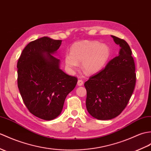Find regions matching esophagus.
<instances>
[{
	"label": "esophagus",
	"instance_id": "obj_1",
	"mask_svg": "<svg viewBox=\"0 0 151 151\" xmlns=\"http://www.w3.org/2000/svg\"><path fill=\"white\" fill-rule=\"evenodd\" d=\"M83 82L82 80H78V82H77V85H78V86H81L83 85Z\"/></svg>",
	"mask_w": 151,
	"mask_h": 151
}]
</instances>
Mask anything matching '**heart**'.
<instances>
[{
    "label": "heart",
    "mask_w": 151,
    "mask_h": 151,
    "mask_svg": "<svg viewBox=\"0 0 151 151\" xmlns=\"http://www.w3.org/2000/svg\"><path fill=\"white\" fill-rule=\"evenodd\" d=\"M112 51L109 45L99 41L82 40L73 44L71 52L65 55V65L71 70L78 68L82 62V68L87 75L99 73L109 60Z\"/></svg>",
    "instance_id": "b5f03b06"
}]
</instances>
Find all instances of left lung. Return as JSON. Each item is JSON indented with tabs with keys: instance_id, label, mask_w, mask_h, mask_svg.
Wrapping results in <instances>:
<instances>
[{
	"instance_id": "8db88e82",
	"label": "left lung",
	"mask_w": 151,
	"mask_h": 151,
	"mask_svg": "<svg viewBox=\"0 0 151 151\" xmlns=\"http://www.w3.org/2000/svg\"><path fill=\"white\" fill-rule=\"evenodd\" d=\"M112 37L120 47L118 56L84 83L87 110L93 118L100 120H111L123 111L136 83L135 64L130 47L124 40Z\"/></svg>"
}]
</instances>
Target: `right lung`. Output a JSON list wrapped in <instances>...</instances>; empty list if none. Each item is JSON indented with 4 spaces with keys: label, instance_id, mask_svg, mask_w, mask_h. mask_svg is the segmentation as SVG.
<instances>
[{
    "label": "right lung",
    "instance_id": "obj_1",
    "mask_svg": "<svg viewBox=\"0 0 151 151\" xmlns=\"http://www.w3.org/2000/svg\"><path fill=\"white\" fill-rule=\"evenodd\" d=\"M62 40L44 37L28 44L17 63L18 87L24 103L35 116L52 120L60 114L78 80L60 67L55 56Z\"/></svg>",
    "mask_w": 151,
    "mask_h": 151
}]
</instances>
